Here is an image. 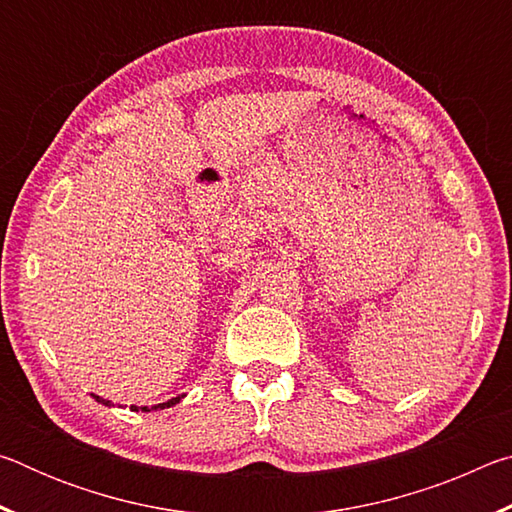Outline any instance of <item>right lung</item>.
Returning a JSON list of instances; mask_svg holds the SVG:
<instances>
[{
    "label": "right lung",
    "instance_id": "obj_1",
    "mask_svg": "<svg viewBox=\"0 0 512 512\" xmlns=\"http://www.w3.org/2000/svg\"><path fill=\"white\" fill-rule=\"evenodd\" d=\"M94 397V400H97V402H101V404H106V406H110V402L108 400H101V397L99 395H92ZM176 402H180V397H173V400H169V402H164V404H158V406H153V409H167V406H173V404H176ZM131 409L133 411H137V406H131ZM142 411H149V409H146V406H144V409Z\"/></svg>",
    "mask_w": 512,
    "mask_h": 512
}]
</instances>
